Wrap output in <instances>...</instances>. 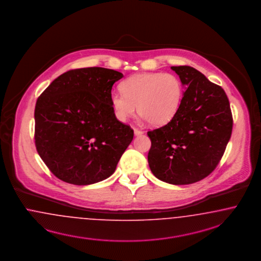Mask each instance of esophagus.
I'll return each mask as SVG.
<instances>
[{
    "label": "esophagus",
    "mask_w": 261,
    "mask_h": 261,
    "mask_svg": "<svg viewBox=\"0 0 261 261\" xmlns=\"http://www.w3.org/2000/svg\"><path fill=\"white\" fill-rule=\"evenodd\" d=\"M134 134H135L136 136L142 135V134H144V131L139 130V129H137V128H134Z\"/></svg>",
    "instance_id": "obj_1"
}]
</instances>
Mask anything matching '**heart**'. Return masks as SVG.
Wrapping results in <instances>:
<instances>
[{
	"label": "heart",
	"instance_id": "obj_1",
	"mask_svg": "<svg viewBox=\"0 0 261 261\" xmlns=\"http://www.w3.org/2000/svg\"><path fill=\"white\" fill-rule=\"evenodd\" d=\"M122 92L113 91L111 102L118 120L125 121L138 113L152 126H163L177 114L182 86L172 73H137L121 84Z\"/></svg>",
	"mask_w": 261,
	"mask_h": 261
}]
</instances>
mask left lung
I'll return each instance as SVG.
<instances>
[{
    "instance_id": "1",
    "label": "left lung",
    "mask_w": 261,
    "mask_h": 261,
    "mask_svg": "<svg viewBox=\"0 0 261 261\" xmlns=\"http://www.w3.org/2000/svg\"><path fill=\"white\" fill-rule=\"evenodd\" d=\"M186 91L174 118L148 131L147 161L162 181L181 186L199 181L219 164L229 142L233 119L224 90L189 66L171 67Z\"/></svg>"
}]
</instances>
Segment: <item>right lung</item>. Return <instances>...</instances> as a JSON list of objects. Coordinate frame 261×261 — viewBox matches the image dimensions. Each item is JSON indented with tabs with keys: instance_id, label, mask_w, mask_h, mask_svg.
Listing matches in <instances>:
<instances>
[{
	"instance_id": "right-lung-1",
	"label": "right lung",
	"mask_w": 261,
	"mask_h": 261,
	"mask_svg": "<svg viewBox=\"0 0 261 261\" xmlns=\"http://www.w3.org/2000/svg\"><path fill=\"white\" fill-rule=\"evenodd\" d=\"M123 74L91 67L55 79L35 108V144L54 176L75 186L115 173L134 131L115 117L112 88Z\"/></svg>"
}]
</instances>
